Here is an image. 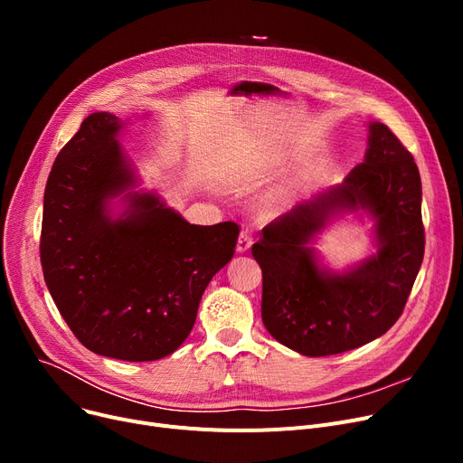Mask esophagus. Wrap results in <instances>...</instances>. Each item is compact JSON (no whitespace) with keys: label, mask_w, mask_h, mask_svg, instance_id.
I'll return each instance as SVG.
<instances>
[{"label":"esophagus","mask_w":463,"mask_h":463,"mask_svg":"<svg viewBox=\"0 0 463 463\" xmlns=\"http://www.w3.org/2000/svg\"><path fill=\"white\" fill-rule=\"evenodd\" d=\"M253 246V236L248 232V231H241L240 236H238V244H236V250L238 253H246L250 251V248Z\"/></svg>","instance_id":"esophagus-1"}]
</instances>
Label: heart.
Here are the masks:
<instances>
[{
    "label": "heart",
    "mask_w": 463,
    "mask_h": 463,
    "mask_svg": "<svg viewBox=\"0 0 463 463\" xmlns=\"http://www.w3.org/2000/svg\"><path fill=\"white\" fill-rule=\"evenodd\" d=\"M290 189H293V187H290V184H283V185L272 189V191L262 199V210L269 212V213L278 212V210L287 203L288 194H290Z\"/></svg>",
    "instance_id": "obj_1"
}]
</instances>
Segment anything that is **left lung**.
<instances>
[{
  "label": "left lung",
  "instance_id": "8db88e82",
  "mask_svg": "<svg viewBox=\"0 0 463 463\" xmlns=\"http://www.w3.org/2000/svg\"><path fill=\"white\" fill-rule=\"evenodd\" d=\"M368 129L366 156L345 180L264 227L251 250L262 270V323L304 356L345 353L383 335L402 315L422 264L419 166L381 121ZM345 213L374 219L378 253L334 273L312 241Z\"/></svg>",
  "mask_w": 463,
  "mask_h": 463
}]
</instances>
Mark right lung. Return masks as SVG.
<instances>
[{"mask_svg":"<svg viewBox=\"0 0 463 463\" xmlns=\"http://www.w3.org/2000/svg\"><path fill=\"white\" fill-rule=\"evenodd\" d=\"M124 121L93 112L58 154L43 204L41 264L79 342L150 362L189 335L204 288L232 259L238 227L191 225L142 191L118 140Z\"/></svg>","mask_w":463,"mask_h":463,"instance_id":"add662e5","label":"right lung"}]
</instances>
